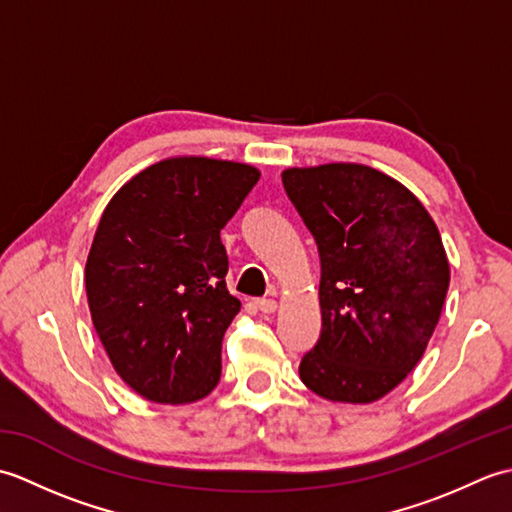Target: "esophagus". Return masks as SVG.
Listing matches in <instances>:
<instances>
[{"instance_id":"obj_1","label":"esophagus","mask_w":512,"mask_h":512,"mask_svg":"<svg viewBox=\"0 0 512 512\" xmlns=\"http://www.w3.org/2000/svg\"><path fill=\"white\" fill-rule=\"evenodd\" d=\"M255 306L262 314H273L277 310V301L275 299H257Z\"/></svg>"}]
</instances>
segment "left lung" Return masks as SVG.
<instances>
[{
  "mask_svg": "<svg viewBox=\"0 0 512 512\" xmlns=\"http://www.w3.org/2000/svg\"><path fill=\"white\" fill-rule=\"evenodd\" d=\"M281 180L321 257L323 328L303 385L332 402L380 400L418 365L447 299L438 226L405 184L358 162L290 167Z\"/></svg>",
  "mask_w": 512,
  "mask_h": 512,
  "instance_id": "left-lung-1",
  "label": "left lung"
}]
</instances>
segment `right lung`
<instances>
[{"label":"right lung","mask_w":512,"mask_h":512,"mask_svg":"<svg viewBox=\"0 0 512 512\" xmlns=\"http://www.w3.org/2000/svg\"><path fill=\"white\" fill-rule=\"evenodd\" d=\"M259 176L246 162L165 158L105 206L85 290L116 374L143 398L189 405L220 383L224 332L242 308L220 231Z\"/></svg>","instance_id":"right-lung-1"}]
</instances>
